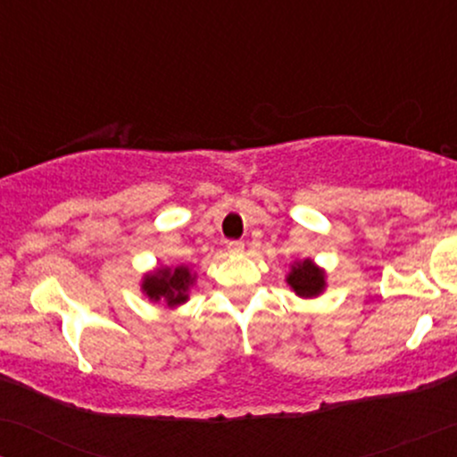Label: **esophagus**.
I'll return each mask as SVG.
<instances>
[{"label": "esophagus", "mask_w": 457, "mask_h": 457, "mask_svg": "<svg viewBox=\"0 0 457 457\" xmlns=\"http://www.w3.org/2000/svg\"><path fill=\"white\" fill-rule=\"evenodd\" d=\"M243 251H245V245L240 243V240H232V243H228L229 255H238V253H243Z\"/></svg>", "instance_id": "34e87169"}]
</instances>
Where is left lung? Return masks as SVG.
Here are the masks:
<instances>
[{
  "label": "left lung",
  "mask_w": 457,
  "mask_h": 457,
  "mask_svg": "<svg viewBox=\"0 0 457 457\" xmlns=\"http://www.w3.org/2000/svg\"><path fill=\"white\" fill-rule=\"evenodd\" d=\"M286 281L292 287V292L301 298H316L327 290V272L309 258L296 260L290 266Z\"/></svg>",
  "instance_id": "8db88e82"
}]
</instances>
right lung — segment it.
Segmentation results:
<instances>
[{"instance_id": "1", "label": "right lung", "mask_w": 457, "mask_h": 457, "mask_svg": "<svg viewBox=\"0 0 457 457\" xmlns=\"http://www.w3.org/2000/svg\"><path fill=\"white\" fill-rule=\"evenodd\" d=\"M195 272L188 266H159V269L145 272L141 279V292L152 303H162L165 307L174 309L188 301V290L195 283Z\"/></svg>"}]
</instances>
